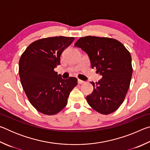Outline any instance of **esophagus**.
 <instances>
[{"instance_id":"1","label":"esophagus","mask_w":150,"mask_h":150,"mask_svg":"<svg viewBox=\"0 0 150 150\" xmlns=\"http://www.w3.org/2000/svg\"><path fill=\"white\" fill-rule=\"evenodd\" d=\"M78 83L79 84H83V83H84V81H82V80H80V79H78Z\"/></svg>"}]
</instances>
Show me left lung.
I'll return each instance as SVG.
<instances>
[{"label": "left lung", "mask_w": 150, "mask_h": 150, "mask_svg": "<svg viewBox=\"0 0 150 150\" xmlns=\"http://www.w3.org/2000/svg\"><path fill=\"white\" fill-rule=\"evenodd\" d=\"M88 54L91 67L103 76L87 96L88 105L103 115L116 111L122 104L132 75L130 52L118 40L110 38L85 36L75 44Z\"/></svg>", "instance_id": "obj_1"}]
</instances>
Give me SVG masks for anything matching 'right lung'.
Instances as JSON below:
<instances>
[{
	"label": "right lung",
	"instance_id": "add662e5",
	"mask_svg": "<svg viewBox=\"0 0 150 150\" xmlns=\"http://www.w3.org/2000/svg\"><path fill=\"white\" fill-rule=\"evenodd\" d=\"M74 40L73 37L55 36L36 40L20 57L19 75L22 87L32 105L44 115L59 112L77 85V79H63L54 71L60 65L63 50Z\"/></svg>",
	"mask_w": 150,
	"mask_h": 150
}]
</instances>
